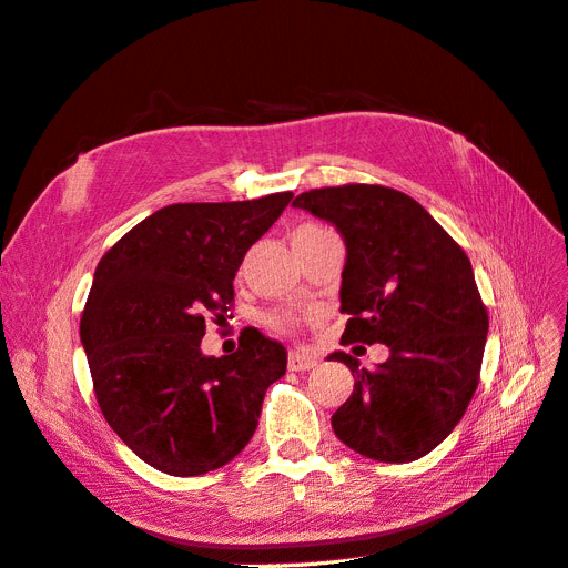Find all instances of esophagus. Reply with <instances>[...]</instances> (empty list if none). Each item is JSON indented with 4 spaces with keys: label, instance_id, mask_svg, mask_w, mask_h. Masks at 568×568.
<instances>
[{
    "label": "esophagus",
    "instance_id": "esophagus-1",
    "mask_svg": "<svg viewBox=\"0 0 568 568\" xmlns=\"http://www.w3.org/2000/svg\"><path fill=\"white\" fill-rule=\"evenodd\" d=\"M315 365H317V357H313V355L298 353V351L288 353V369L291 372H307V369H313Z\"/></svg>",
    "mask_w": 568,
    "mask_h": 568
}]
</instances>
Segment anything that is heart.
<instances>
[{"mask_svg": "<svg viewBox=\"0 0 568 568\" xmlns=\"http://www.w3.org/2000/svg\"><path fill=\"white\" fill-rule=\"evenodd\" d=\"M303 227H317V225H303ZM267 324L272 326L274 332H280V334H288V332H294V326H296V317H294V315H286V313H272V315L267 317Z\"/></svg>", "mask_w": 568, "mask_h": 568, "instance_id": "obj_1", "label": "heart"}]
</instances>
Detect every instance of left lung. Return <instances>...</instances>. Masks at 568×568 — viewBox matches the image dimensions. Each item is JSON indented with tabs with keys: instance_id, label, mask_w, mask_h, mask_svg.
Instances as JSON below:
<instances>
[{
	"instance_id": "obj_1",
	"label": "left lung",
	"mask_w": 568,
	"mask_h": 568,
	"mask_svg": "<svg viewBox=\"0 0 568 568\" xmlns=\"http://www.w3.org/2000/svg\"><path fill=\"white\" fill-rule=\"evenodd\" d=\"M294 205L346 239L343 346L390 348L374 369L348 353L329 355L355 376L334 434L369 459L415 462L450 436L480 379L488 311L469 257L415 199L384 184L311 189Z\"/></svg>"
}]
</instances>
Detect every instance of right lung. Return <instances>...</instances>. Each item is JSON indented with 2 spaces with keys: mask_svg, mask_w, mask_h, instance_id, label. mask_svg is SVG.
Wrapping results in <instances>:
<instances>
[{
  "mask_svg": "<svg viewBox=\"0 0 568 568\" xmlns=\"http://www.w3.org/2000/svg\"><path fill=\"white\" fill-rule=\"evenodd\" d=\"M294 199L173 203L101 257L80 320L101 415L128 448L170 476L225 467L251 440L282 343L251 329L232 355L205 357V322L234 303L246 251Z\"/></svg>",
  "mask_w": 568,
  "mask_h": 568,
  "instance_id": "obj_1",
  "label": "right lung"
}]
</instances>
